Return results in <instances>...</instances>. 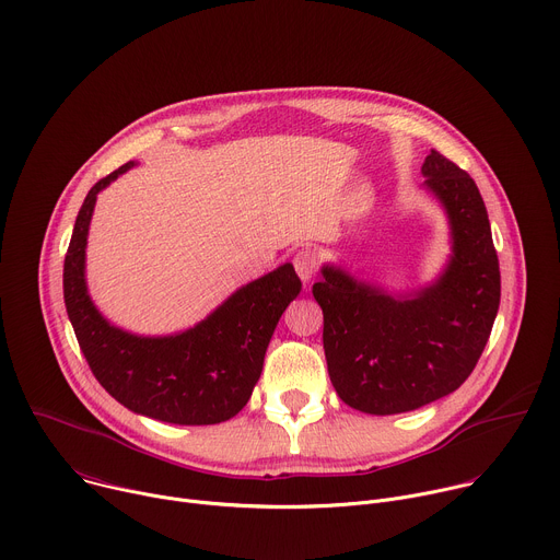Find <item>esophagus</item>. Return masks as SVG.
Here are the masks:
<instances>
[{"label":"esophagus","instance_id":"34e87169","mask_svg":"<svg viewBox=\"0 0 560 560\" xmlns=\"http://www.w3.org/2000/svg\"><path fill=\"white\" fill-rule=\"evenodd\" d=\"M292 264H294V270H296V275L301 277V281H310V279L318 272V257H316L310 248L299 250V253L294 255Z\"/></svg>","mask_w":560,"mask_h":560}]
</instances>
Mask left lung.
<instances>
[{
    "mask_svg": "<svg viewBox=\"0 0 560 560\" xmlns=\"http://www.w3.org/2000/svg\"><path fill=\"white\" fill-rule=\"evenodd\" d=\"M425 186L452 225V259L441 279L394 299L326 266L312 285L324 310V350L341 401L368 415H398L454 392L490 339L501 270L488 210L474 179L432 150Z\"/></svg>",
    "mask_w": 560,
    "mask_h": 560,
    "instance_id": "1",
    "label": "left lung"
}]
</instances>
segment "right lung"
<instances>
[{
    "label": "right lung",
    "mask_w": 560,
    "mask_h": 560,
    "mask_svg": "<svg viewBox=\"0 0 560 560\" xmlns=\"http://www.w3.org/2000/svg\"><path fill=\"white\" fill-rule=\"evenodd\" d=\"M100 179L77 214L63 259V301L95 378L128 410L177 425H212L242 412L257 385L272 332L301 292L290 264L236 290L208 318L175 337H135L115 326L86 292V236L97 192L124 175Z\"/></svg>",
    "instance_id": "obj_1"
}]
</instances>
